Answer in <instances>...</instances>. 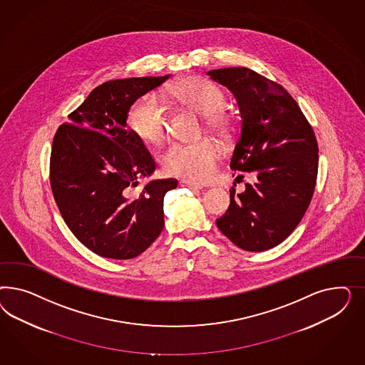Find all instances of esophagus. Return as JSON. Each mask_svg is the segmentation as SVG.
Segmentation results:
<instances>
[{"label": "esophagus", "instance_id": "1", "mask_svg": "<svg viewBox=\"0 0 365 365\" xmlns=\"http://www.w3.org/2000/svg\"><path fill=\"white\" fill-rule=\"evenodd\" d=\"M179 183H180V186L192 188V190H200V188H202V186L198 185V183H194V182H191V180H187V179H183V180H180Z\"/></svg>", "mask_w": 365, "mask_h": 365}]
</instances>
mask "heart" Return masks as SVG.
Masks as SVG:
<instances>
[{
  "mask_svg": "<svg viewBox=\"0 0 365 365\" xmlns=\"http://www.w3.org/2000/svg\"><path fill=\"white\" fill-rule=\"evenodd\" d=\"M168 93L183 107L206 116V123L211 128L223 130L227 125L229 119L222 110L226 104V93L209 78H182L168 89ZM127 124L131 133L143 142L159 143L167 133L166 107L156 93H147L128 110ZM218 159V144L211 139H202L171 144L162 155V166L170 175L202 182L212 177Z\"/></svg>",
  "mask_w": 365,
  "mask_h": 365,
  "instance_id": "heart-1",
  "label": "heart"
}]
</instances>
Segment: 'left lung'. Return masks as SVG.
Returning <instances> with one entry per match:
<instances>
[{
	"mask_svg": "<svg viewBox=\"0 0 365 365\" xmlns=\"http://www.w3.org/2000/svg\"><path fill=\"white\" fill-rule=\"evenodd\" d=\"M207 75L232 91L241 110L230 167L257 175L242 194L232 188L230 207L217 226L246 252L269 250L287 240L309 207L319 171L316 135L296 100L276 81L245 66Z\"/></svg>",
	"mask_w": 365,
	"mask_h": 365,
	"instance_id": "obj_1",
	"label": "left lung"
}]
</instances>
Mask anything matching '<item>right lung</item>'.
<instances>
[{
    "instance_id": "add662e5",
    "label": "right lung",
    "mask_w": 365,
    "mask_h": 365,
    "mask_svg": "<svg viewBox=\"0 0 365 365\" xmlns=\"http://www.w3.org/2000/svg\"><path fill=\"white\" fill-rule=\"evenodd\" d=\"M168 78L106 81L56 131L49 162L53 198L69 230L95 255L130 259L163 230V199L178 180H153L131 194L155 162L128 128L127 113Z\"/></svg>"
}]
</instances>
